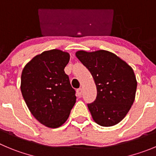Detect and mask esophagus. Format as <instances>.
Instances as JSON below:
<instances>
[{"instance_id":"34e87169","label":"esophagus","mask_w":156,"mask_h":156,"mask_svg":"<svg viewBox=\"0 0 156 156\" xmlns=\"http://www.w3.org/2000/svg\"><path fill=\"white\" fill-rule=\"evenodd\" d=\"M81 94H82V89L81 88L77 89V94H78V97H81Z\"/></svg>"}]
</instances>
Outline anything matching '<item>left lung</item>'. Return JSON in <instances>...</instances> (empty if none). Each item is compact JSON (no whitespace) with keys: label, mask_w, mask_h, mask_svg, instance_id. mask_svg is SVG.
Wrapping results in <instances>:
<instances>
[{"label":"left lung","mask_w":156,"mask_h":156,"mask_svg":"<svg viewBox=\"0 0 156 156\" xmlns=\"http://www.w3.org/2000/svg\"><path fill=\"white\" fill-rule=\"evenodd\" d=\"M75 55L91 72L97 88L95 101L88 105L93 120L104 127L115 126L135 101L137 81L133 69L108 51L81 50Z\"/></svg>","instance_id":"left-lung-1"}]
</instances>
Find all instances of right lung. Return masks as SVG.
Returning <instances> with one entry per match:
<instances>
[{"mask_svg": "<svg viewBox=\"0 0 156 156\" xmlns=\"http://www.w3.org/2000/svg\"><path fill=\"white\" fill-rule=\"evenodd\" d=\"M69 53L59 49L36 55L23 68L21 91L30 113L51 129L60 127L76 102L74 88L65 73Z\"/></svg>", "mask_w": 156, "mask_h": 156, "instance_id": "right-lung-1", "label": "right lung"}]
</instances>
